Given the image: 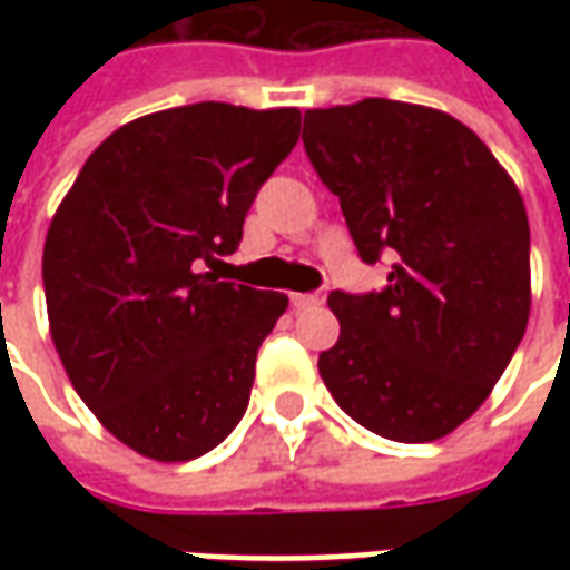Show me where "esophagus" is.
<instances>
[{
    "label": "esophagus",
    "mask_w": 570,
    "mask_h": 570,
    "mask_svg": "<svg viewBox=\"0 0 570 570\" xmlns=\"http://www.w3.org/2000/svg\"><path fill=\"white\" fill-rule=\"evenodd\" d=\"M289 302H293V308H317V305H323L326 302V293L323 289H317V293H293L289 296Z\"/></svg>",
    "instance_id": "esophagus-1"
}]
</instances>
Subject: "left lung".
<instances>
[{
	"mask_svg": "<svg viewBox=\"0 0 570 570\" xmlns=\"http://www.w3.org/2000/svg\"><path fill=\"white\" fill-rule=\"evenodd\" d=\"M302 142L360 259L394 262L379 293H330L342 333L317 360L323 384L384 440H440L485 403L525 335L522 195L473 130L428 106L308 109Z\"/></svg>",
	"mask_w": 570,
	"mask_h": 570,
	"instance_id": "8db88e82",
	"label": "left lung"
}]
</instances>
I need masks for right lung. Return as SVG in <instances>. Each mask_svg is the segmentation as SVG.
<instances>
[{
    "mask_svg": "<svg viewBox=\"0 0 570 570\" xmlns=\"http://www.w3.org/2000/svg\"><path fill=\"white\" fill-rule=\"evenodd\" d=\"M298 125V109L213 100L151 112L106 137L57 207L42 253L51 338L76 394L134 452L191 461L244 419L289 298L219 281L216 265Z\"/></svg>",
    "mask_w": 570,
    "mask_h": 570,
    "instance_id": "right-lung-1",
    "label": "right lung"
}]
</instances>
